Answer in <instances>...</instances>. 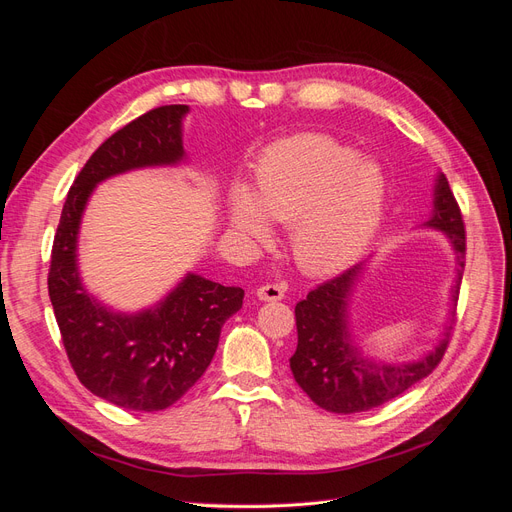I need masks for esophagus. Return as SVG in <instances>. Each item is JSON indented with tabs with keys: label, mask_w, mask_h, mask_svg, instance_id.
I'll list each match as a JSON object with an SVG mask.
<instances>
[{
	"label": "esophagus",
	"mask_w": 512,
	"mask_h": 512,
	"mask_svg": "<svg viewBox=\"0 0 512 512\" xmlns=\"http://www.w3.org/2000/svg\"><path fill=\"white\" fill-rule=\"evenodd\" d=\"M256 297L260 301H280L284 299V288L280 284H262L256 290Z\"/></svg>",
	"instance_id": "1"
}]
</instances>
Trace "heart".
I'll return each mask as SVG.
<instances>
[{
  "mask_svg": "<svg viewBox=\"0 0 512 512\" xmlns=\"http://www.w3.org/2000/svg\"><path fill=\"white\" fill-rule=\"evenodd\" d=\"M384 209V177L359 151L322 134L275 143L254 168L250 192L230 200V228L267 241L271 224H292V254L309 271L346 267L369 245Z\"/></svg>",
  "mask_w": 512,
  "mask_h": 512,
  "instance_id": "obj_1",
  "label": "heart"
}]
</instances>
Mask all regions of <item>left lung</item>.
Here are the masks:
<instances>
[{
	"label": "left lung",
	"mask_w": 512,
	"mask_h": 512,
	"mask_svg": "<svg viewBox=\"0 0 512 512\" xmlns=\"http://www.w3.org/2000/svg\"><path fill=\"white\" fill-rule=\"evenodd\" d=\"M425 226L442 230L455 250L457 275L451 286V314L455 316L459 284L466 267V228L451 185L442 173L433 185V211ZM363 269V262L354 265L314 288L307 299L294 307L299 344L290 356L292 376L316 406L335 414L374 410L406 393L438 367L453 331V327H446L436 348L412 363H376L367 359L354 346L348 329V305Z\"/></svg>",
	"instance_id": "obj_1"
}]
</instances>
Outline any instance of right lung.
<instances>
[{"instance_id": "right-lung-1", "label": "right lung", "mask_w": 512, "mask_h": 512, "mask_svg": "<svg viewBox=\"0 0 512 512\" xmlns=\"http://www.w3.org/2000/svg\"><path fill=\"white\" fill-rule=\"evenodd\" d=\"M190 108L170 104L130 121L94 151L61 209L51 252L49 297L70 365L85 389L134 412L173 406L205 374L224 322L243 290L188 273L166 297L136 314L100 303L79 273V228L87 200L108 177L183 162L181 121Z\"/></svg>"}]
</instances>
